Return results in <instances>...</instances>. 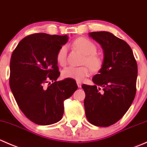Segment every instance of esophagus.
I'll use <instances>...</instances> for the list:
<instances>
[{
    "label": "esophagus",
    "instance_id": "1",
    "mask_svg": "<svg viewBox=\"0 0 147 147\" xmlns=\"http://www.w3.org/2000/svg\"><path fill=\"white\" fill-rule=\"evenodd\" d=\"M77 84H78V86L79 88H80V87H82V82H77Z\"/></svg>",
    "mask_w": 147,
    "mask_h": 147
}]
</instances>
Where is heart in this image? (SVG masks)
Masks as SVG:
<instances>
[{"instance_id": "obj_1", "label": "heart", "mask_w": 147, "mask_h": 147, "mask_svg": "<svg viewBox=\"0 0 147 147\" xmlns=\"http://www.w3.org/2000/svg\"><path fill=\"white\" fill-rule=\"evenodd\" d=\"M74 46L82 52L84 55L83 63L87 65L81 67L69 66L64 69L63 72V77L65 78L75 80L78 82H82L84 78L90 75V69L92 71H98L101 69L103 61L100 55L96 53L97 46L95 44L86 38H80L74 42ZM67 45L62 46L57 53V63L62 66H64L67 63Z\"/></svg>"}]
</instances>
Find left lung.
Segmentation results:
<instances>
[{
	"label": "left lung",
	"mask_w": 147,
	"mask_h": 147,
	"mask_svg": "<svg viewBox=\"0 0 147 147\" xmlns=\"http://www.w3.org/2000/svg\"><path fill=\"white\" fill-rule=\"evenodd\" d=\"M101 45L103 64L92 78L94 85L82 84L86 117L97 127H109L122 117L136 94L137 64L130 46L106 31L89 32Z\"/></svg>",
	"instance_id": "obj_1"
}]
</instances>
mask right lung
Returning a JSON list of instances; mask_svg holds the SVG:
<instances>
[{
	"instance_id": "obj_1",
	"label": "right lung",
	"mask_w": 147,
	"mask_h": 147,
	"mask_svg": "<svg viewBox=\"0 0 147 147\" xmlns=\"http://www.w3.org/2000/svg\"><path fill=\"white\" fill-rule=\"evenodd\" d=\"M67 35L35 33L20 41L10 62V87L20 110L32 122L50 125L60 121L63 102L78 89L72 79L57 81L56 56Z\"/></svg>"
}]
</instances>
